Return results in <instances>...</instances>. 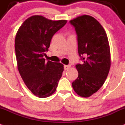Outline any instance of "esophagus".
Instances as JSON below:
<instances>
[{"mask_svg": "<svg viewBox=\"0 0 125 125\" xmlns=\"http://www.w3.org/2000/svg\"><path fill=\"white\" fill-rule=\"evenodd\" d=\"M70 68H71V65H64V70H68V69H70Z\"/></svg>", "mask_w": 125, "mask_h": 125, "instance_id": "34e87169", "label": "esophagus"}]
</instances>
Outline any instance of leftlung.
Here are the masks:
<instances>
[{"mask_svg": "<svg viewBox=\"0 0 125 125\" xmlns=\"http://www.w3.org/2000/svg\"><path fill=\"white\" fill-rule=\"evenodd\" d=\"M70 22L75 29L78 54L83 62L75 65L78 77L72 86L79 96L88 98L101 88L109 74L111 62L109 42L102 25L92 16H78Z\"/></svg>", "mask_w": 125, "mask_h": 125, "instance_id": "8db88e82", "label": "left lung"}]
</instances>
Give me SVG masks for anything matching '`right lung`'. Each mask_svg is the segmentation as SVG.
<instances>
[{
	"label": "right lung",
	"mask_w": 125,
	"mask_h": 125,
	"mask_svg": "<svg viewBox=\"0 0 125 125\" xmlns=\"http://www.w3.org/2000/svg\"><path fill=\"white\" fill-rule=\"evenodd\" d=\"M67 20H52L42 16H32L19 27L15 37L17 68L23 81L34 95L43 98L55 92L62 77L64 65L44 56L51 40Z\"/></svg>",
	"instance_id": "obj_1"
}]
</instances>
